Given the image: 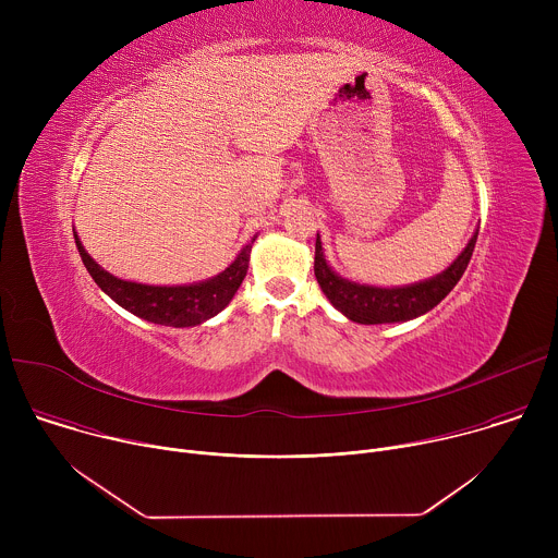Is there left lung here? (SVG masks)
I'll use <instances>...</instances> for the list:
<instances>
[{
	"label": "left lung",
	"mask_w": 558,
	"mask_h": 558,
	"mask_svg": "<svg viewBox=\"0 0 558 558\" xmlns=\"http://www.w3.org/2000/svg\"><path fill=\"white\" fill-rule=\"evenodd\" d=\"M476 233L468 241L465 250L457 256V260L444 269L441 274L407 284V287H373V284H360L351 282L342 276H338L323 252L320 235L315 238V260H313V271L317 282H320V289L329 298V302L344 313L349 320L360 323V325H388V323H407L413 320V317H420L435 308L459 282L463 276L474 245H476Z\"/></svg>",
	"instance_id": "obj_1"
}]
</instances>
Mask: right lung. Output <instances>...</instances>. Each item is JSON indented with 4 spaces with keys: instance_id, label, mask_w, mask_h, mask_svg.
I'll list each match as a JSON object with an SVG mask.
<instances>
[{
    "instance_id": "1",
    "label": "right lung",
    "mask_w": 558,
    "mask_h": 558,
    "mask_svg": "<svg viewBox=\"0 0 558 558\" xmlns=\"http://www.w3.org/2000/svg\"><path fill=\"white\" fill-rule=\"evenodd\" d=\"M254 241L256 235L252 238L250 245L241 250V254L235 256V260L225 271H220L209 280L194 282V284H177V287H156V284L121 280L108 274L106 269H101L84 250L82 241H78L74 231V243H76L78 256H82L88 274L101 287V291H106L125 311L143 317V320L163 325V327H177V329L196 327L209 320V317H214L216 313H220L231 302L233 293L243 284L247 276Z\"/></svg>"
}]
</instances>
